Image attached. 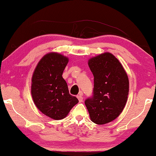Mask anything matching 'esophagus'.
Listing matches in <instances>:
<instances>
[{
	"instance_id": "1",
	"label": "esophagus",
	"mask_w": 156,
	"mask_h": 156,
	"mask_svg": "<svg viewBox=\"0 0 156 156\" xmlns=\"http://www.w3.org/2000/svg\"><path fill=\"white\" fill-rule=\"evenodd\" d=\"M81 94H82V93H81ZM81 94L77 95V98H78V99L79 102H82L83 100V96H82V95H81Z\"/></svg>"
}]
</instances>
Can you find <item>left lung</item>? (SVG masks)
Masks as SVG:
<instances>
[{
    "label": "left lung",
    "instance_id": "8db88e82",
    "mask_svg": "<svg viewBox=\"0 0 156 156\" xmlns=\"http://www.w3.org/2000/svg\"><path fill=\"white\" fill-rule=\"evenodd\" d=\"M94 76L93 95L85 100L92 122L105 124L122 113L129 95V78L119 60L104 53L88 61Z\"/></svg>",
    "mask_w": 156,
    "mask_h": 156
}]
</instances>
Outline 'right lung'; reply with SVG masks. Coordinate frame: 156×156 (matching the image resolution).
<instances>
[{
  "label": "right lung",
  "mask_w": 156,
  "mask_h": 156,
  "mask_svg": "<svg viewBox=\"0 0 156 156\" xmlns=\"http://www.w3.org/2000/svg\"><path fill=\"white\" fill-rule=\"evenodd\" d=\"M68 62L69 58L61 54H47L32 76L31 93L35 105L44 115L56 120L65 118L78 102L77 98L70 95L62 77Z\"/></svg>",
  "instance_id": "obj_1"
}]
</instances>
